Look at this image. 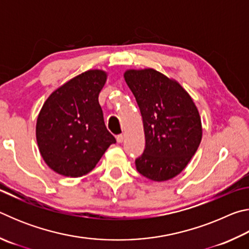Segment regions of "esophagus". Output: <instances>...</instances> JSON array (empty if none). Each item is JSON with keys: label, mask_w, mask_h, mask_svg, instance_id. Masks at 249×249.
<instances>
[{"label": "esophagus", "mask_w": 249, "mask_h": 249, "mask_svg": "<svg viewBox=\"0 0 249 249\" xmlns=\"http://www.w3.org/2000/svg\"><path fill=\"white\" fill-rule=\"evenodd\" d=\"M124 134H120V135H117L116 136V141H117V142H124Z\"/></svg>", "instance_id": "34e87169"}]
</instances>
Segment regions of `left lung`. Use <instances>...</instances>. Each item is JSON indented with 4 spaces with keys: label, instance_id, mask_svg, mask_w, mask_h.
<instances>
[{
    "label": "left lung",
    "instance_id": "obj_1",
    "mask_svg": "<svg viewBox=\"0 0 249 249\" xmlns=\"http://www.w3.org/2000/svg\"><path fill=\"white\" fill-rule=\"evenodd\" d=\"M124 79L144 124L146 145L135 160L136 169L158 182L172 179L187 167L201 142L197 107L178 81L155 69L126 70Z\"/></svg>",
    "mask_w": 249,
    "mask_h": 249
}]
</instances>
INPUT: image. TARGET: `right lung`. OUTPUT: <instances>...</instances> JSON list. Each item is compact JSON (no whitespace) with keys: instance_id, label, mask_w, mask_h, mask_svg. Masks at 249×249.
I'll use <instances>...</instances> for the list:
<instances>
[{"instance_id":"right-lung-1","label":"right lung","mask_w":249,"mask_h":249,"mask_svg":"<svg viewBox=\"0 0 249 249\" xmlns=\"http://www.w3.org/2000/svg\"><path fill=\"white\" fill-rule=\"evenodd\" d=\"M107 79L103 70H88L54 90L41 107L37 144L45 162L57 174L71 178L87 175L116 142L99 103Z\"/></svg>"}]
</instances>
